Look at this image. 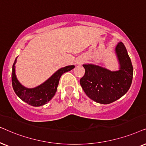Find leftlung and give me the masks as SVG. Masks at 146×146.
<instances>
[{
  "instance_id": "8db88e82",
  "label": "left lung",
  "mask_w": 146,
  "mask_h": 146,
  "mask_svg": "<svg viewBox=\"0 0 146 146\" xmlns=\"http://www.w3.org/2000/svg\"><path fill=\"white\" fill-rule=\"evenodd\" d=\"M120 69L110 71L94 65H83L85 75L80 84L91 100L102 104H109L119 100L129 90L133 79V66L123 42L115 48Z\"/></svg>"
}]
</instances>
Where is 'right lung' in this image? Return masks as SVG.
Here are the masks:
<instances>
[{
  "mask_svg": "<svg viewBox=\"0 0 146 146\" xmlns=\"http://www.w3.org/2000/svg\"><path fill=\"white\" fill-rule=\"evenodd\" d=\"M17 58L13 63L12 69V85L15 92L23 102L32 106L38 107L47 104L53 98L57 91L60 77L65 72L71 71L75 67L69 65L61 68L52 75L47 81L33 89H27L23 87L17 80L15 75V67Z\"/></svg>",
  "mask_w": 146,
  "mask_h": 146,
  "instance_id": "1",
  "label": "right lung"
}]
</instances>
